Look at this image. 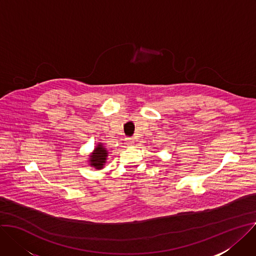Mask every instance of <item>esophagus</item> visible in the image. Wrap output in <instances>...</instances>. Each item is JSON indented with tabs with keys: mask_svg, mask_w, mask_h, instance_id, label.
Listing matches in <instances>:
<instances>
[{
	"mask_svg": "<svg viewBox=\"0 0 256 256\" xmlns=\"http://www.w3.org/2000/svg\"><path fill=\"white\" fill-rule=\"evenodd\" d=\"M126 145H132L134 144V140L132 138H126Z\"/></svg>",
	"mask_w": 256,
	"mask_h": 256,
	"instance_id": "esophagus-1",
	"label": "esophagus"
}]
</instances>
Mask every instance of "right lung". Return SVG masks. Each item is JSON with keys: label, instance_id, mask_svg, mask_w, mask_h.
Here are the masks:
<instances>
[{"label": "right lung", "instance_id": "right-lung-1", "mask_svg": "<svg viewBox=\"0 0 256 256\" xmlns=\"http://www.w3.org/2000/svg\"><path fill=\"white\" fill-rule=\"evenodd\" d=\"M108 156V151L103 146L102 143H99L98 146L94 149L92 153L90 155V166H94L96 170H102L106 164V159Z\"/></svg>", "mask_w": 256, "mask_h": 256}]
</instances>
